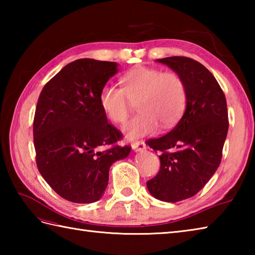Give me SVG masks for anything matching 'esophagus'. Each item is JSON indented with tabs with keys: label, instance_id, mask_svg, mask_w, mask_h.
I'll return each instance as SVG.
<instances>
[{
	"label": "esophagus",
	"instance_id": "1",
	"mask_svg": "<svg viewBox=\"0 0 255 255\" xmlns=\"http://www.w3.org/2000/svg\"><path fill=\"white\" fill-rule=\"evenodd\" d=\"M132 150L134 152H141L145 149V143L143 141H137V142H133L131 145Z\"/></svg>",
	"mask_w": 255,
	"mask_h": 255
}]
</instances>
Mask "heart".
I'll use <instances>...</instances> for the list:
<instances>
[{"label":"heart","instance_id":"b5f03b06","mask_svg":"<svg viewBox=\"0 0 255 255\" xmlns=\"http://www.w3.org/2000/svg\"><path fill=\"white\" fill-rule=\"evenodd\" d=\"M123 89L106 84L100 92V105L107 118L122 124L130 112L129 101L139 100L138 116L123 127L126 138L134 140L162 129H170L180 122L187 104V89L175 72L139 67L122 78Z\"/></svg>","mask_w":255,"mask_h":255}]
</instances>
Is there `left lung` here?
Masks as SVG:
<instances>
[{
  "mask_svg": "<svg viewBox=\"0 0 255 255\" xmlns=\"http://www.w3.org/2000/svg\"><path fill=\"white\" fill-rule=\"evenodd\" d=\"M156 62L180 74L186 84L187 104L176 126L163 137L150 139L160 151V171L147 182L150 194L166 203L194 196L217 171L228 133V110L217 80L202 63L187 57Z\"/></svg>",
  "mask_w": 255,
  "mask_h": 255,
  "instance_id": "8db88e82",
  "label": "left lung"
}]
</instances>
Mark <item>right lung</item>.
<instances>
[{
    "instance_id": "1",
    "label": "right lung",
    "mask_w": 255,
    "mask_h": 255,
    "mask_svg": "<svg viewBox=\"0 0 255 255\" xmlns=\"http://www.w3.org/2000/svg\"><path fill=\"white\" fill-rule=\"evenodd\" d=\"M117 72L116 62L79 59L63 67L38 99L34 119L38 170L69 202L101 199L110 167L130 153V147L115 145L122 133L107 123L99 100L103 86ZM106 145L112 147L102 150Z\"/></svg>"
}]
</instances>
